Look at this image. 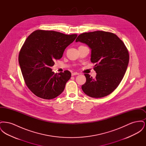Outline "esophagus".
<instances>
[{
    "instance_id": "esophagus-1",
    "label": "esophagus",
    "mask_w": 146,
    "mask_h": 146,
    "mask_svg": "<svg viewBox=\"0 0 146 146\" xmlns=\"http://www.w3.org/2000/svg\"><path fill=\"white\" fill-rule=\"evenodd\" d=\"M79 73H77V72H74V73H72V76H76V75H79Z\"/></svg>"
}]
</instances>
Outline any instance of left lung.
Wrapping results in <instances>:
<instances>
[{"instance_id":"obj_1","label":"left lung","mask_w":146,"mask_h":146,"mask_svg":"<svg viewBox=\"0 0 146 146\" xmlns=\"http://www.w3.org/2000/svg\"><path fill=\"white\" fill-rule=\"evenodd\" d=\"M76 42L86 44L91 50V62L96 63L95 78L85 74L86 81L82 86L84 92L94 98L106 96L114 90L124 76L129 55L117 35L101 31L84 33Z\"/></svg>"}]
</instances>
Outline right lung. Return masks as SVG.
Masks as SVG:
<instances>
[{
  "label": "right lung",
  "instance_id": "right-lung-1",
  "mask_svg": "<svg viewBox=\"0 0 146 146\" xmlns=\"http://www.w3.org/2000/svg\"><path fill=\"white\" fill-rule=\"evenodd\" d=\"M76 36L44 30L35 31L28 36L20 51L19 62L26 84L35 95L50 100L63 91L70 72L55 74L51 67L62 57L65 49Z\"/></svg>",
  "mask_w": 146,
  "mask_h": 146
}]
</instances>
